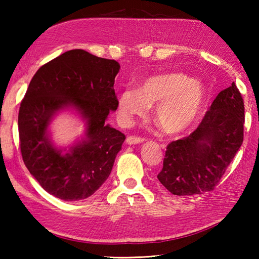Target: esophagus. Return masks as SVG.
Masks as SVG:
<instances>
[{
	"instance_id": "34e87169",
	"label": "esophagus",
	"mask_w": 259,
	"mask_h": 259,
	"mask_svg": "<svg viewBox=\"0 0 259 259\" xmlns=\"http://www.w3.org/2000/svg\"><path fill=\"white\" fill-rule=\"evenodd\" d=\"M144 141H145L144 138H140V137H134V136H130V137H128V138L125 139L126 145H129V146H131V145H139V144H141V142H144Z\"/></svg>"
}]
</instances>
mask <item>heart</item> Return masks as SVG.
I'll list each match as a JSON object with an SVG mask.
<instances>
[{
  "label": "heart",
  "mask_w": 259,
  "mask_h": 259,
  "mask_svg": "<svg viewBox=\"0 0 259 259\" xmlns=\"http://www.w3.org/2000/svg\"><path fill=\"white\" fill-rule=\"evenodd\" d=\"M206 90L199 81L180 72L151 75L141 82L138 91L125 90L118 98V119L133 123L155 106L153 118L168 135L183 133L195 122L205 106Z\"/></svg>",
  "instance_id": "heart-1"
}]
</instances>
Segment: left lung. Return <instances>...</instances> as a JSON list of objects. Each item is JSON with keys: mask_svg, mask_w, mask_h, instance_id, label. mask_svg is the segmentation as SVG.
I'll list each match as a JSON object with an SVG mask.
<instances>
[{"mask_svg": "<svg viewBox=\"0 0 259 259\" xmlns=\"http://www.w3.org/2000/svg\"><path fill=\"white\" fill-rule=\"evenodd\" d=\"M245 107L235 82L218 93L198 128L167 146L157 178L177 196L199 195L218 184L244 140Z\"/></svg>", "mask_w": 259, "mask_h": 259, "instance_id": "8db88e82", "label": "left lung"}]
</instances>
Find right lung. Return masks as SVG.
Masks as SVG:
<instances>
[{"label": "right lung", "mask_w": 259, "mask_h": 259, "mask_svg": "<svg viewBox=\"0 0 259 259\" xmlns=\"http://www.w3.org/2000/svg\"><path fill=\"white\" fill-rule=\"evenodd\" d=\"M120 64L80 49L64 52L36 71L19 111L21 153L26 168L49 194L65 201L85 199L111 172L125 137L107 124L118 99L113 89ZM64 109L85 121L81 141L53 144L50 124Z\"/></svg>", "instance_id": "right-lung-1"}]
</instances>
